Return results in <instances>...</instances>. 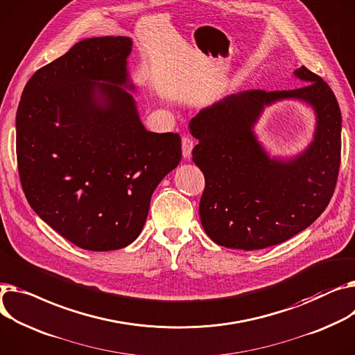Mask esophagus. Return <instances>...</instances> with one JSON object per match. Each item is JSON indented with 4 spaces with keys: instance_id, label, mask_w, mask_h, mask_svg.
<instances>
[{
    "instance_id": "34e87169",
    "label": "esophagus",
    "mask_w": 355,
    "mask_h": 355,
    "mask_svg": "<svg viewBox=\"0 0 355 355\" xmlns=\"http://www.w3.org/2000/svg\"><path fill=\"white\" fill-rule=\"evenodd\" d=\"M193 147H194V139L190 135H184L181 138V148H182L184 158H190Z\"/></svg>"
}]
</instances>
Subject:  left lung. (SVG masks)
I'll list each match as a JSON object with an SVG mask.
<instances>
[{"label": "left lung", "mask_w": 355, "mask_h": 355, "mask_svg": "<svg viewBox=\"0 0 355 355\" xmlns=\"http://www.w3.org/2000/svg\"><path fill=\"white\" fill-rule=\"evenodd\" d=\"M295 89H247L198 112L190 131L198 139L193 161L205 187L200 218L208 237L227 248L261 250L310 227L331 200L341 162V111L333 89L304 65ZM284 98L318 112L311 148L295 160H270L252 134L268 105Z\"/></svg>", "instance_id": "left-lung-1"}]
</instances>
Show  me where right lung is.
<instances>
[{
	"label": "right lung",
	"instance_id": "right-lung-1",
	"mask_svg": "<svg viewBox=\"0 0 355 355\" xmlns=\"http://www.w3.org/2000/svg\"><path fill=\"white\" fill-rule=\"evenodd\" d=\"M127 37L77 42L28 80L17 110L18 174L30 205L88 251L120 250L144 227L159 181L181 159L174 132L141 124Z\"/></svg>",
	"mask_w": 355,
	"mask_h": 355
}]
</instances>
